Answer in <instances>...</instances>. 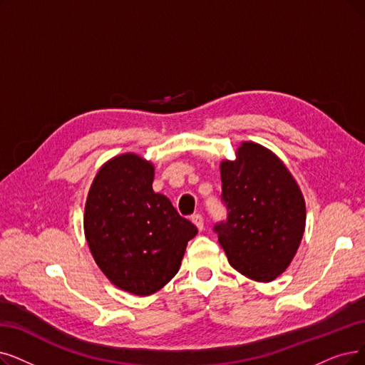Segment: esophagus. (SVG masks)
<instances>
[{"mask_svg":"<svg viewBox=\"0 0 365 365\" xmlns=\"http://www.w3.org/2000/svg\"><path fill=\"white\" fill-rule=\"evenodd\" d=\"M192 222L196 225V227H197L199 230L203 229V217H202L200 214H193V215H192Z\"/></svg>","mask_w":365,"mask_h":365,"instance_id":"obj_1","label":"esophagus"}]
</instances>
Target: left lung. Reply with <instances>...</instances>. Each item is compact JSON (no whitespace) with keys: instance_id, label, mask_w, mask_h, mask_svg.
Listing matches in <instances>:
<instances>
[{"instance_id":"1","label":"left lung","mask_w":365,"mask_h":365,"mask_svg":"<svg viewBox=\"0 0 365 365\" xmlns=\"http://www.w3.org/2000/svg\"><path fill=\"white\" fill-rule=\"evenodd\" d=\"M226 218L214 225L229 264L256 282H271L292 262L305 227L298 184L271 151L245 142L237 162L220 166Z\"/></svg>"}]
</instances>
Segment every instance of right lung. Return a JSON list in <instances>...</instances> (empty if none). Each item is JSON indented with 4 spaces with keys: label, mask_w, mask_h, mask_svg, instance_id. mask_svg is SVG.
<instances>
[{
    "label": "right lung",
    "mask_w": 365,
    "mask_h": 365,
    "mask_svg": "<svg viewBox=\"0 0 365 365\" xmlns=\"http://www.w3.org/2000/svg\"><path fill=\"white\" fill-rule=\"evenodd\" d=\"M154 168L135 154L98 170L86 197L83 227L108 279L130 294L151 295L178 272L197 227L153 190Z\"/></svg>",
    "instance_id": "right-lung-1"
}]
</instances>
